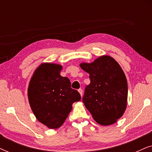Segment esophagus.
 Here are the masks:
<instances>
[{
    "label": "esophagus",
    "instance_id": "34e87169",
    "mask_svg": "<svg viewBox=\"0 0 152 152\" xmlns=\"http://www.w3.org/2000/svg\"><path fill=\"white\" fill-rule=\"evenodd\" d=\"M78 91H79V93H80V94L81 96L82 97V95H83V91H82V89L80 88V89H79V90H78Z\"/></svg>",
    "mask_w": 152,
    "mask_h": 152
}]
</instances>
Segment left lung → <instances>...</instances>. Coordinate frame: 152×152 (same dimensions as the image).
Here are the masks:
<instances>
[{
	"label": "left lung",
	"instance_id": "left-lung-1",
	"mask_svg": "<svg viewBox=\"0 0 152 152\" xmlns=\"http://www.w3.org/2000/svg\"><path fill=\"white\" fill-rule=\"evenodd\" d=\"M80 66L91 80L82 99L85 107L98 124H114L123 115L127 105V81L122 68L108 55Z\"/></svg>",
	"mask_w": 152,
	"mask_h": 152
}]
</instances>
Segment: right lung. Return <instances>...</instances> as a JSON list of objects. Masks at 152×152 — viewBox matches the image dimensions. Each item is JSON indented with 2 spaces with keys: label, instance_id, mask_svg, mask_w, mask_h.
Listing matches in <instances>:
<instances>
[{
  "label": "right lung",
  "instance_id": "right-lung-1",
  "mask_svg": "<svg viewBox=\"0 0 152 152\" xmlns=\"http://www.w3.org/2000/svg\"><path fill=\"white\" fill-rule=\"evenodd\" d=\"M62 66L43 63L34 70L29 83L28 100L35 117L52 129L59 128L81 96L70 87L69 79L62 77Z\"/></svg>",
  "mask_w": 152,
  "mask_h": 152
}]
</instances>
